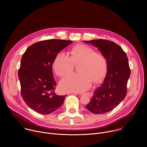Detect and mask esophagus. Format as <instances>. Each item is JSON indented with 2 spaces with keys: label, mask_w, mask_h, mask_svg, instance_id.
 <instances>
[{
  "label": "esophagus",
  "mask_w": 147,
  "mask_h": 147,
  "mask_svg": "<svg viewBox=\"0 0 147 147\" xmlns=\"http://www.w3.org/2000/svg\"><path fill=\"white\" fill-rule=\"evenodd\" d=\"M71 94H79V93H77V92H71ZM82 95H83V94H81ZM85 94H86V95H87L88 96H92V94L91 93V92H87V93H86Z\"/></svg>",
  "instance_id": "esophagus-1"
}]
</instances>
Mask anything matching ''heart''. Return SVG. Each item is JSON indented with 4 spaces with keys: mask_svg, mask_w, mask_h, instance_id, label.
<instances>
[{
    "mask_svg": "<svg viewBox=\"0 0 147 147\" xmlns=\"http://www.w3.org/2000/svg\"><path fill=\"white\" fill-rule=\"evenodd\" d=\"M79 63L80 73L70 74L61 80L60 88L63 92L85 91L90 88L92 81H99L107 73L108 63L105 57L85 44L73 47L70 50V56L63 51L59 52L55 57L53 68L57 76L64 77L71 73L75 64Z\"/></svg>",
    "mask_w": 147,
    "mask_h": 147,
    "instance_id": "b5f03b06",
    "label": "heart"
}]
</instances>
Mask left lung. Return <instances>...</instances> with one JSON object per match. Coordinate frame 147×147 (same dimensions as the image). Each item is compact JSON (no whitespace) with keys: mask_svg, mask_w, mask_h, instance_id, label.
Returning a JSON list of instances; mask_svg holds the SVG:
<instances>
[{"mask_svg":"<svg viewBox=\"0 0 147 147\" xmlns=\"http://www.w3.org/2000/svg\"><path fill=\"white\" fill-rule=\"evenodd\" d=\"M84 42L97 47L108 63L105 78L86 108L95 114L107 113L115 108L127 94L130 76L128 58L122 48L111 40L100 39Z\"/></svg>","mask_w":147,"mask_h":147,"instance_id":"obj_1","label":"left lung"}]
</instances>
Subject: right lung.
I'll use <instances>...</instances> for the list:
<instances>
[{
  "label": "right lung",
  "instance_id": "obj_1",
  "mask_svg": "<svg viewBox=\"0 0 147 147\" xmlns=\"http://www.w3.org/2000/svg\"><path fill=\"white\" fill-rule=\"evenodd\" d=\"M71 40L48 39L34 43L23 54L18 70L21 94L33 111L48 115L59 108L66 95L55 93L52 65L56 54Z\"/></svg>",
  "mask_w": 147,
  "mask_h": 147
}]
</instances>
